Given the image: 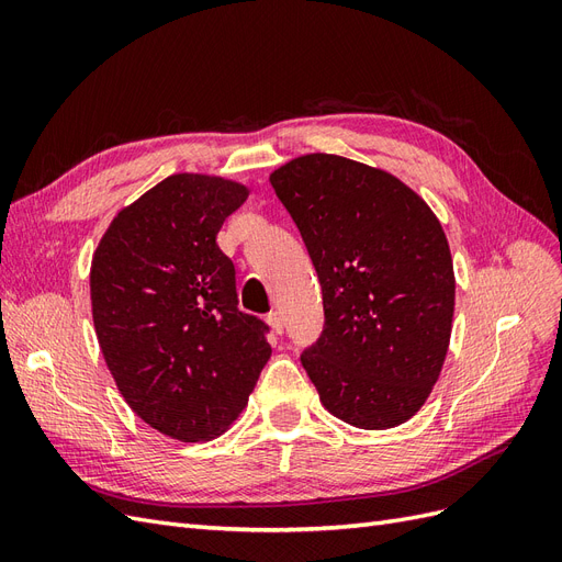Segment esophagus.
Returning <instances> with one entry per match:
<instances>
[{"instance_id": "1", "label": "esophagus", "mask_w": 562, "mask_h": 562, "mask_svg": "<svg viewBox=\"0 0 562 562\" xmlns=\"http://www.w3.org/2000/svg\"><path fill=\"white\" fill-rule=\"evenodd\" d=\"M267 323H269L271 330H274L277 335L283 333V316H281V312H269L267 314Z\"/></svg>"}]
</instances>
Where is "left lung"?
<instances>
[{
	"mask_svg": "<svg viewBox=\"0 0 562 562\" xmlns=\"http://www.w3.org/2000/svg\"><path fill=\"white\" fill-rule=\"evenodd\" d=\"M323 291V333L300 361L326 411L359 429L411 419L443 368L452 255L419 194L380 168L304 155L269 176Z\"/></svg>",
	"mask_w": 562,
	"mask_h": 562,
	"instance_id": "obj_1",
	"label": "left lung"
}]
</instances>
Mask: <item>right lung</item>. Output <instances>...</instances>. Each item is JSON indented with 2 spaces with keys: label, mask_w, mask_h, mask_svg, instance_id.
I'll use <instances>...</instances> for the list:
<instances>
[{
  "label": "right lung",
  "mask_w": 562,
  "mask_h": 562,
  "mask_svg": "<svg viewBox=\"0 0 562 562\" xmlns=\"http://www.w3.org/2000/svg\"><path fill=\"white\" fill-rule=\"evenodd\" d=\"M246 196L234 180L171 176L119 211L93 252V326L112 378L135 415L182 443L223 434L271 356L215 241Z\"/></svg>",
  "instance_id": "right-lung-1"
}]
</instances>
